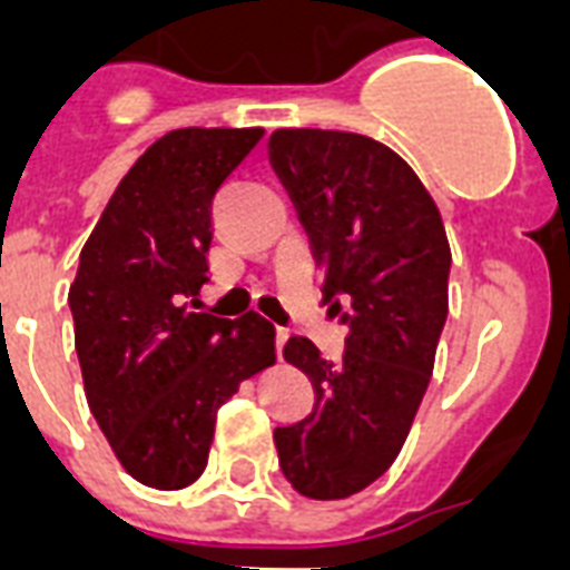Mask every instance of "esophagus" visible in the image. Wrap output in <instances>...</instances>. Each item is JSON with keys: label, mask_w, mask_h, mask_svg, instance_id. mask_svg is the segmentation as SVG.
Segmentation results:
<instances>
[{"label": "esophagus", "mask_w": 570, "mask_h": 570, "mask_svg": "<svg viewBox=\"0 0 570 570\" xmlns=\"http://www.w3.org/2000/svg\"><path fill=\"white\" fill-rule=\"evenodd\" d=\"M286 337H289V331H286V328H277V331H275V346H277V357H284Z\"/></svg>", "instance_id": "34e87169"}]
</instances>
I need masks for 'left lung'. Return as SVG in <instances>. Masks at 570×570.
Instances as JSON below:
<instances>
[{"label": "left lung", "instance_id": "left-lung-1", "mask_svg": "<svg viewBox=\"0 0 570 570\" xmlns=\"http://www.w3.org/2000/svg\"><path fill=\"white\" fill-rule=\"evenodd\" d=\"M268 159L311 236L325 302L348 325L340 361L298 334L284 346L316 402L275 429L277 459L298 494L343 500L375 482L411 432L450 311V242L420 177L375 138L277 129Z\"/></svg>", "mask_w": 570, "mask_h": 570}]
</instances>
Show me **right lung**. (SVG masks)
I'll return each instance as SVG.
<instances>
[{
    "label": "right lung",
    "instance_id": "add662e5",
    "mask_svg": "<svg viewBox=\"0 0 570 570\" xmlns=\"http://www.w3.org/2000/svg\"><path fill=\"white\" fill-rule=\"evenodd\" d=\"M263 129H174L138 159L79 254L67 304L94 420L127 473L159 491L206 468L215 414L263 366L275 325L204 311L213 197Z\"/></svg>",
    "mask_w": 570,
    "mask_h": 570
}]
</instances>
